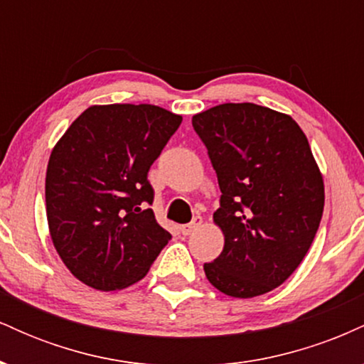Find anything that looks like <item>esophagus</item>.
<instances>
[{
  "instance_id": "34e87169",
  "label": "esophagus",
  "mask_w": 364,
  "mask_h": 364,
  "mask_svg": "<svg viewBox=\"0 0 364 364\" xmlns=\"http://www.w3.org/2000/svg\"><path fill=\"white\" fill-rule=\"evenodd\" d=\"M202 224H203L202 217H198V215H196L195 219L191 220L190 224H185V225H181V232H183V235H186V236H188V235H191V232H195L196 229H198L200 225H202Z\"/></svg>"
}]
</instances>
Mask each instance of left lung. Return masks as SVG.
Masks as SVG:
<instances>
[{
  "mask_svg": "<svg viewBox=\"0 0 364 364\" xmlns=\"http://www.w3.org/2000/svg\"><path fill=\"white\" fill-rule=\"evenodd\" d=\"M223 195L214 224L223 253L203 270L232 298L275 289L303 262L323 214L325 188L299 124L252 102H228L191 118Z\"/></svg>",
  "mask_w": 364,
  "mask_h": 364,
  "instance_id": "8db88e82",
  "label": "left lung"
}]
</instances>
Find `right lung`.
<instances>
[{
	"label": "right lung",
	"mask_w": 364,
	"mask_h": 364,
	"mask_svg": "<svg viewBox=\"0 0 364 364\" xmlns=\"http://www.w3.org/2000/svg\"><path fill=\"white\" fill-rule=\"evenodd\" d=\"M183 118L152 104L87 107L53 147L46 173L49 236L85 286L141 281L168 245L147 173Z\"/></svg>",
	"instance_id": "add662e5"
}]
</instances>
